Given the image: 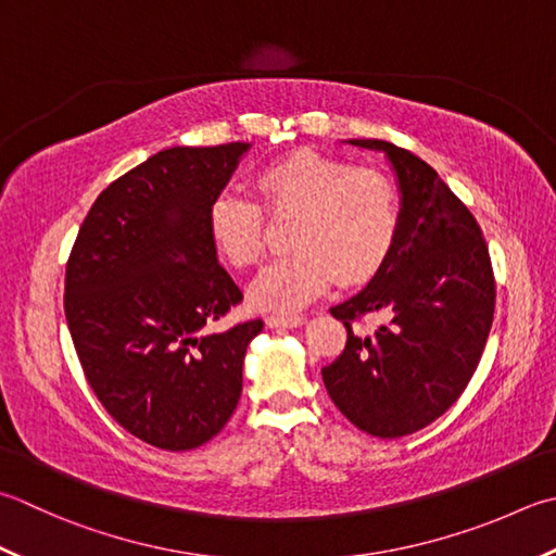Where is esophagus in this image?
Wrapping results in <instances>:
<instances>
[{
  "label": "esophagus",
  "mask_w": 556,
  "mask_h": 556,
  "mask_svg": "<svg viewBox=\"0 0 556 556\" xmlns=\"http://www.w3.org/2000/svg\"><path fill=\"white\" fill-rule=\"evenodd\" d=\"M265 323L269 328H299V325L306 323L303 315H267Z\"/></svg>",
  "instance_id": "esophagus-1"
}]
</instances>
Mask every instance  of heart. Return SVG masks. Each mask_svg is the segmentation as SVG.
I'll return each mask as SVG.
<instances>
[{
    "mask_svg": "<svg viewBox=\"0 0 556 556\" xmlns=\"http://www.w3.org/2000/svg\"><path fill=\"white\" fill-rule=\"evenodd\" d=\"M269 214H293L287 231L291 253L271 263L250 289L260 308L293 311L328 289L362 285L378 275L397 241L400 200L383 173L301 149L267 163L255 178ZM216 250L238 269L265 253L257 202L241 192H219L206 210Z\"/></svg>",
    "mask_w": 556,
    "mask_h": 556,
    "instance_id": "obj_1",
    "label": "heart"
}]
</instances>
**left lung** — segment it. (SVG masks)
I'll return each instance as SVG.
<instances>
[{
    "instance_id": "obj_1",
    "label": "left lung",
    "mask_w": 556,
    "mask_h": 556,
    "mask_svg": "<svg viewBox=\"0 0 556 556\" xmlns=\"http://www.w3.org/2000/svg\"><path fill=\"white\" fill-rule=\"evenodd\" d=\"M350 144L386 151L393 163L400 231L368 287L330 308L346 344L323 368V383L354 427L400 439L439 419L470 383L492 330L496 281L480 224L427 161L383 139ZM378 309L388 324L353 332Z\"/></svg>"
}]
</instances>
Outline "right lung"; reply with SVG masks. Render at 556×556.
<instances>
[{
	"label": "right lung",
	"instance_id": "1",
	"mask_svg": "<svg viewBox=\"0 0 556 556\" xmlns=\"http://www.w3.org/2000/svg\"><path fill=\"white\" fill-rule=\"evenodd\" d=\"M250 144L173 147L113 180L67 260L64 315L96 397L161 451L212 441L241 400L263 320L212 325L243 301L216 260L206 210Z\"/></svg>",
	"mask_w": 556,
	"mask_h": 556
}]
</instances>
